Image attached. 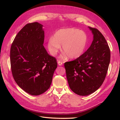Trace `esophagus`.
<instances>
[{"instance_id":"1","label":"esophagus","mask_w":120,"mask_h":120,"mask_svg":"<svg viewBox=\"0 0 120 120\" xmlns=\"http://www.w3.org/2000/svg\"><path fill=\"white\" fill-rule=\"evenodd\" d=\"M58 65H59V66H61V65H63V62L59 60L58 61Z\"/></svg>"}]
</instances>
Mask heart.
<instances>
[{
  "label": "heart",
  "instance_id": "obj_1",
  "mask_svg": "<svg viewBox=\"0 0 120 120\" xmlns=\"http://www.w3.org/2000/svg\"><path fill=\"white\" fill-rule=\"evenodd\" d=\"M88 43L86 33L74 28L61 29L56 32L53 37L50 38L47 43L48 52L55 56L61 49L63 52L62 58L68 56L71 59L79 58L85 52Z\"/></svg>",
  "mask_w": 120,
  "mask_h": 120
}]
</instances>
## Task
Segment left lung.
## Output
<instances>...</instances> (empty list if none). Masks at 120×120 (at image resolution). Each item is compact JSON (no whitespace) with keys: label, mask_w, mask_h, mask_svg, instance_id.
<instances>
[{"label":"left lung","mask_w":120,"mask_h":120,"mask_svg":"<svg viewBox=\"0 0 120 120\" xmlns=\"http://www.w3.org/2000/svg\"><path fill=\"white\" fill-rule=\"evenodd\" d=\"M93 40L79 58L64 63L68 85L72 91L86 96L102 85L110 61V50L105 38L97 29L89 27Z\"/></svg>","instance_id":"8db88e82"}]
</instances>
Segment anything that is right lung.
Instances as JSON below:
<instances>
[{
    "mask_svg": "<svg viewBox=\"0 0 120 120\" xmlns=\"http://www.w3.org/2000/svg\"><path fill=\"white\" fill-rule=\"evenodd\" d=\"M38 22L27 24L20 30L10 49L13 77L20 88L31 95L49 88L57 62L44 46V31Z\"/></svg>",
    "mask_w": 120,
    "mask_h": 120,
    "instance_id": "right-lung-1",
    "label": "right lung"
}]
</instances>
